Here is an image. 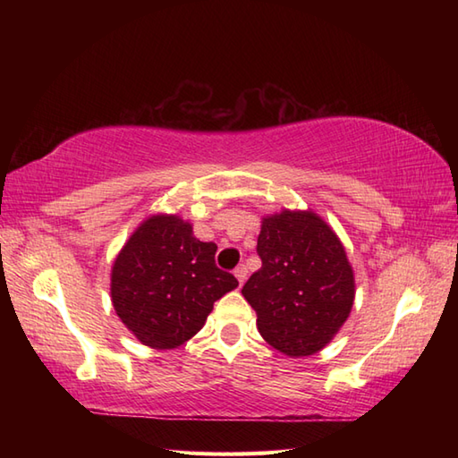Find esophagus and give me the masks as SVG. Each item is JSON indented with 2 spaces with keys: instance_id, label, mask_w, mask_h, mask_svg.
Masks as SVG:
<instances>
[{
  "instance_id": "1",
  "label": "esophagus",
  "mask_w": 458,
  "mask_h": 458,
  "mask_svg": "<svg viewBox=\"0 0 458 458\" xmlns=\"http://www.w3.org/2000/svg\"><path fill=\"white\" fill-rule=\"evenodd\" d=\"M234 276H236V279H238V284L244 285V281H246V277H248V267H246L244 264L238 266V267L234 269Z\"/></svg>"
}]
</instances>
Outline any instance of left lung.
Masks as SVG:
<instances>
[{"label": "left lung", "instance_id": "8db88e82", "mask_svg": "<svg viewBox=\"0 0 458 458\" xmlns=\"http://www.w3.org/2000/svg\"><path fill=\"white\" fill-rule=\"evenodd\" d=\"M261 267L242 287L258 330L279 352L310 356L344 325L354 276L336 234L313 212L264 218L258 236Z\"/></svg>", "mask_w": 458, "mask_h": 458}]
</instances>
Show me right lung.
<instances>
[{"label": "right lung", "mask_w": 458, "mask_h": 458, "mask_svg": "<svg viewBox=\"0 0 458 458\" xmlns=\"http://www.w3.org/2000/svg\"><path fill=\"white\" fill-rule=\"evenodd\" d=\"M216 244L192 236L177 216H151L115 258L112 303L122 323L145 346L187 343L238 279L214 261Z\"/></svg>", "instance_id": "right-lung-1"}]
</instances>
